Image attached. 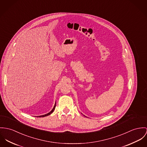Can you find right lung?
<instances>
[{"mask_svg": "<svg viewBox=\"0 0 147 147\" xmlns=\"http://www.w3.org/2000/svg\"><path fill=\"white\" fill-rule=\"evenodd\" d=\"M55 104H56V103H55V105H54V106L53 108L52 109V110L50 112H49V113H47V114H45V115H41V116H37V117H45V116H48V115H50L52 113H53V112L54 110V109H55Z\"/></svg>", "mask_w": 147, "mask_h": 147, "instance_id": "right-lung-1", "label": "right lung"}]
</instances>
